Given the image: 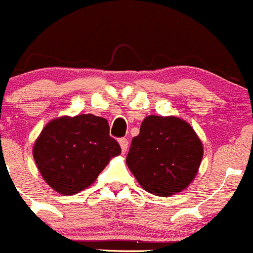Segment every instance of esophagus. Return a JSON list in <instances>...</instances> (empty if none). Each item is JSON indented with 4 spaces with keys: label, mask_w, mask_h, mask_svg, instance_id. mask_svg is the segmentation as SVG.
<instances>
[{
    "label": "esophagus",
    "mask_w": 253,
    "mask_h": 253,
    "mask_svg": "<svg viewBox=\"0 0 253 253\" xmlns=\"http://www.w3.org/2000/svg\"><path fill=\"white\" fill-rule=\"evenodd\" d=\"M119 144H120V148H122L123 153H126V150H128V140L124 138H122L119 140Z\"/></svg>",
    "instance_id": "1"
}]
</instances>
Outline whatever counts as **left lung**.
<instances>
[{
  "mask_svg": "<svg viewBox=\"0 0 253 253\" xmlns=\"http://www.w3.org/2000/svg\"><path fill=\"white\" fill-rule=\"evenodd\" d=\"M203 155V141L189 123L172 115H149L131 140L126 165L145 191L171 196L191 184Z\"/></svg>",
  "mask_w": 253,
  "mask_h": 253,
  "instance_id": "obj_1",
  "label": "left lung"
}]
</instances>
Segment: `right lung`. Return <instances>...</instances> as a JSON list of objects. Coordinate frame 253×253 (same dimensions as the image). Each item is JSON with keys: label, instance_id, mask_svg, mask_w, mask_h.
<instances>
[{"label": "right lung", "instance_id": "add662e5", "mask_svg": "<svg viewBox=\"0 0 253 253\" xmlns=\"http://www.w3.org/2000/svg\"><path fill=\"white\" fill-rule=\"evenodd\" d=\"M122 153L109 124L93 114L56 118L45 124L33 145L44 181L61 195H74L95 181L110 159Z\"/></svg>", "mask_w": 253, "mask_h": 253}]
</instances>
